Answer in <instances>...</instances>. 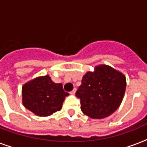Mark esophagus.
<instances>
[{"label":"esophagus","instance_id":"34e87169","mask_svg":"<svg viewBox=\"0 0 147 147\" xmlns=\"http://www.w3.org/2000/svg\"><path fill=\"white\" fill-rule=\"evenodd\" d=\"M76 88H74V89L71 91V92H70V94H76Z\"/></svg>","mask_w":147,"mask_h":147}]
</instances>
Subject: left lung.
Instances as JSON below:
<instances>
[{
	"instance_id": "8db88e82",
	"label": "left lung",
	"mask_w": 147,
	"mask_h": 147,
	"mask_svg": "<svg viewBox=\"0 0 147 147\" xmlns=\"http://www.w3.org/2000/svg\"><path fill=\"white\" fill-rule=\"evenodd\" d=\"M126 89L123 74L107 65H99L87 72L76 96L80 99L81 109L92 118L101 119L112 114L122 102Z\"/></svg>"
}]
</instances>
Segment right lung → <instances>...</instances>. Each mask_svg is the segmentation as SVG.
<instances>
[{"mask_svg": "<svg viewBox=\"0 0 147 147\" xmlns=\"http://www.w3.org/2000/svg\"><path fill=\"white\" fill-rule=\"evenodd\" d=\"M22 94L24 107L38 116L47 117L60 111L69 94L61 83L53 82L49 76H45L25 84Z\"/></svg>", "mask_w": 147, "mask_h": 147, "instance_id": "1", "label": "right lung"}]
</instances>
